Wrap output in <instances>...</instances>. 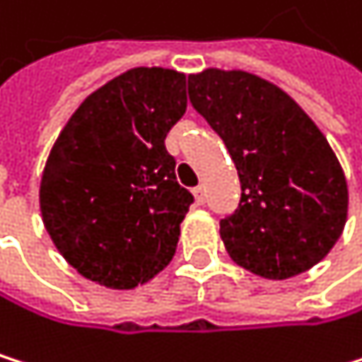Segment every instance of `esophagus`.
<instances>
[{
	"label": "esophagus",
	"instance_id": "obj_1",
	"mask_svg": "<svg viewBox=\"0 0 362 362\" xmlns=\"http://www.w3.org/2000/svg\"><path fill=\"white\" fill-rule=\"evenodd\" d=\"M193 195H195V199H197V204H199V206H204V204H206V189H204L202 185L193 189Z\"/></svg>",
	"mask_w": 362,
	"mask_h": 362
}]
</instances>
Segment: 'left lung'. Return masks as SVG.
Masks as SVG:
<instances>
[{
  "instance_id": "1",
  "label": "left lung",
  "mask_w": 362,
  "mask_h": 362,
  "mask_svg": "<svg viewBox=\"0 0 362 362\" xmlns=\"http://www.w3.org/2000/svg\"><path fill=\"white\" fill-rule=\"evenodd\" d=\"M189 98L238 169L240 202L221 218L229 257L266 279H290L324 259L346 225L348 185L311 117L243 70L191 74Z\"/></svg>"
}]
</instances>
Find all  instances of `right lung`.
<instances>
[{"mask_svg": "<svg viewBox=\"0 0 362 362\" xmlns=\"http://www.w3.org/2000/svg\"><path fill=\"white\" fill-rule=\"evenodd\" d=\"M185 111L182 72L133 68L90 94L59 133L40 210L57 251L86 279L131 290L171 262L195 202L165 148Z\"/></svg>", "mask_w": 362, "mask_h": 362, "instance_id": "obj_1", "label": "right lung"}]
</instances>
